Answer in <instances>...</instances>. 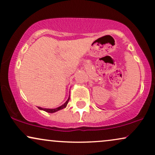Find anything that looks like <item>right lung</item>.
Returning a JSON list of instances; mask_svg holds the SVG:
<instances>
[{
    "mask_svg": "<svg viewBox=\"0 0 155 155\" xmlns=\"http://www.w3.org/2000/svg\"><path fill=\"white\" fill-rule=\"evenodd\" d=\"M69 100V98L67 99V101L65 102L64 103L62 104V105H61V106H60V107H58L55 108V109L42 108V107H38V108L39 109V110H43V111H45V112H48V113H54V112H58V111H59V110H62V109H64V108L66 107L67 105V104H68Z\"/></svg>",
    "mask_w": 155,
    "mask_h": 155,
    "instance_id": "1",
    "label": "right lung"
}]
</instances>
